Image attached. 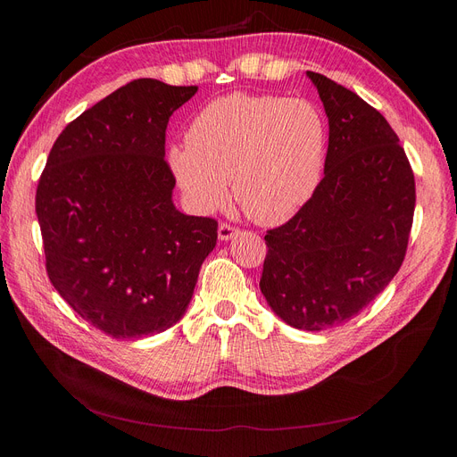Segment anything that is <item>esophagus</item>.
I'll list each match as a JSON object with an SVG mask.
<instances>
[{
	"mask_svg": "<svg viewBox=\"0 0 457 457\" xmlns=\"http://www.w3.org/2000/svg\"><path fill=\"white\" fill-rule=\"evenodd\" d=\"M240 232L238 227H234L230 223H220L219 225V240H230L237 237V234Z\"/></svg>",
	"mask_w": 457,
	"mask_h": 457,
	"instance_id": "obj_1",
	"label": "esophagus"
}]
</instances>
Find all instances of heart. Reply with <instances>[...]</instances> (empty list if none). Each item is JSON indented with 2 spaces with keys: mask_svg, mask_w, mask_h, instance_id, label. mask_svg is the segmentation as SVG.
<instances>
[{
  "mask_svg": "<svg viewBox=\"0 0 457 457\" xmlns=\"http://www.w3.org/2000/svg\"><path fill=\"white\" fill-rule=\"evenodd\" d=\"M326 143V121L312 103L232 93L195 118L187 146L170 148V165L196 212L223 205L232 179L244 213L261 225H278L320 185Z\"/></svg>",
  "mask_w": 457,
  "mask_h": 457,
  "instance_id": "1",
  "label": "heart"
}]
</instances>
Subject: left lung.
<instances>
[{"label":"left lung","mask_w":457,"mask_h":457,"mask_svg":"<svg viewBox=\"0 0 457 457\" xmlns=\"http://www.w3.org/2000/svg\"><path fill=\"white\" fill-rule=\"evenodd\" d=\"M329 123L324 177L312 198L267 230L261 292L297 329L351 320L403 265L416 207L404 148L376 108L322 74L307 72Z\"/></svg>","instance_id":"obj_1"}]
</instances>
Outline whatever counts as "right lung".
Wrapping results in <instances>:
<instances>
[{
  "label": "right lung",
  "mask_w": 457,
  "mask_h": 457,
  "mask_svg": "<svg viewBox=\"0 0 457 457\" xmlns=\"http://www.w3.org/2000/svg\"><path fill=\"white\" fill-rule=\"evenodd\" d=\"M196 86L141 78L72 120L36 190L46 269L61 297L116 339L160 334L181 318L217 220L175 210L165 129Z\"/></svg>",
  "instance_id": "add662e5"
}]
</instances>
